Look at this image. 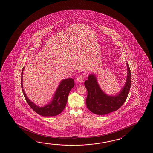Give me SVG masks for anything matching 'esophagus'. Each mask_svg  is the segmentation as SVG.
<instances>
[{
    "mask_svg": "<svg viewBox=\"0 0 153 153\" xmlns=\"http://www.w3.org/2000/svg\"><path fill=\"white\" fill-rule=\"evenodd\" d=\"M84 77H85V76L84 75H80L78 76V77L77 78V81L78 82H84Z\"/></svg>",
    "mask_w": 153,
    "mask_h": 153,
    "instance_id": "obj_1",
    "label": "esophagus"
}]
</instances>
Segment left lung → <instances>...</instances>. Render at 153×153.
Here are the masks:
<instances>
[{
	"label": "left lung",
	"instance_id": "left-lung-1",
	"mask_svg": "<svg viewBox=\"0 0 153 153\" xmlns=\"http://www.w3.org/2000/svg\"><path fill=\"white\" fill-rule=\"evenodd\" d=\"M128 75L125 86L119 95L111 97L105 94L97 84V78L90 75L84 85L87 90L86 105L92 112L97 115H104L118 110L127 99L131 87V71L127 63Z\"/></svg>",
	"mask_w": 153,
	"mask_h": 153
}]
</instances>
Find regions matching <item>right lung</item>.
<instances>
[{
    "label": "right lung",
    "instance_id": "obj_1",
    "mask_svg": "<svg viewBox=\"0 0 153 153\" xmlns=\"http://www.w3.org/2000/svg\"><path fill=\"white\" fill-rule=\"evenodd\" d=\"M24 68L22 70L21 77V87L24 96L26 100L27 103L29 106L31 107L33 111H34L36 113L43 117H51V116H56L61 113L64 110L65 108L68 100V95L71 89L74 86L75 83L74 80L73 78H68L62 80L60 82L59 87L56 90V93L54 94L53 99L52 100L51 103L47 105L44 107H39L36 105L35 104L31 102L26 94L24 92L23 88V83H22V78H23V71Z\"/></svg>",
    "mask_w": 153,
    "mask_h": 153
}]
</instances>
